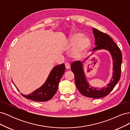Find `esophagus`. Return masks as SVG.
I'll return each mask as SVG.
<instances>
[{
    "instance_id": "34e87169",
    "label": "esophagus",
    "mask_w": 130,
    "mask_h": 130,
    "mask_svg": "<svg viewBox=\"0 0 130 130\" xmlns=\"http://www.w3.org/2000/svg\"><path fill=\"white\" fill-rule=\"evenodd\" d=\"M65 67L66 69H69L70 68V64L68 63H66L65 64Z\"/></svg>"
}]
</instances>
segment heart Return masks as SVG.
Wrapping results in <instances>:
<instances>
[{"instance_id": "1", "label": "heart", "mask_w": 130, "mask_h": 130, "mask_svg": "<svg viewBox=\"0 0 130 130\" xmlns=\"http://www.w3.org/2000/svg\"><path fill=\"white\" fill-rule=\"evenodd\" d=\"M90 46V40L80 32L74 34L70 37L68 43L69 48H72L70 55L75 58L80 57L83 55Z\"/></svg>"}]
</instances>
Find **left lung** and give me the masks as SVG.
Wrapping results in <instances>:
<instances>
[{"label":"left lung","instance_id":"left-lung-1","mask_svg":"<svg viewBox=\"0 0 130 130\" xmlns=\"http://www.w3.org/2000/svg\"><path fill=\"white\" fill-rule=\"evenodd\" d=\"M93 30L95 38V45H96L93 51L106 49L108 50L112 55L114 71L112 80H111V82L107 85V87L99 90V88H93L89 85L85 77L81 62L77 61L73 62L71 64V70L74 74L75 82L78 91L85 96L98 99L107 95L120 80L122 55L120 48L109 35L95 28H93Z\"/></svg>","mask_w":130,"mask_h":130}]
</instances>
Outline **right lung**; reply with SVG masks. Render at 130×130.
<instances>
[{
    "label": "right lung",
    "mask_w": 130,
    "mask_h": 130,
    "mask_svg": "<svg viewBox=\"0 0 130 130\" xmlns=\"http://www.w3.org/2000/svg\"><path fill=\"white\" fill-rule=\"evenodd\" d=\"M64 72V64L55 66L51 71L46 81L42 87L29 95H23L22 93L21 94L26 99L35 101L44 102L49 100L56 94L58 84Z\"/></svg>",
    "instance_id": "1"
}]
</instances>
